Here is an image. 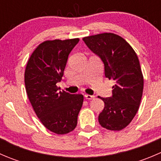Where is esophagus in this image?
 Segmentation results:
<instances>
[{"mask_svg":"<svg viewBox=\"0 0 161 161\" xmlns=\"http://www.w3.org/2000/svg\"><path fill=\"white\" fill-rule=\"evenodd\" d=\"M94 96H92V95H89V94H86L85 95V98L86 99V100H92V99L94 98Z\"/></svg>","mask_w":161,"mask_h":161,"instance_id":"obj_1","label":"esophagus"}]
</instances>
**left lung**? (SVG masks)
I'll list each match as a JSON object with an SVG mask.
<instances>
[{
	"instance_id": "8db88e82",
	"label": "left lung",
	"mask_w": 161,
	"mask_h": 161,
	"mask_svg": "<svg viewBox=\"0 0 161 161\" xmlns=\"http://www.w3.org/2000/svg\"><path fill=\"white\" fill-rule=\"evenodd\" d=\"M83 41L104 64L105 77L114 81L112 97H98L104 108L98 121L111 131L125 129L136 116L143 91V75L139 58L122 37L111 32L84 37Z\"/></svg>"
}]
</instances>
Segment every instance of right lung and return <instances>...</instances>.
Wrapping results in <instances>:
<instances>
[{"instance_id":"obj_1","label":"right lung","mask_w":161,"mask_h":161,"mask_svg":"<svg viewBox=\"0 0 161 161\" xmlns=\"http://www.w3.org/2000/svg\"><path fill=\"white\" fill-rule=\"evenodd\" d=\"M79 39L47 40L32 52L25 71L27 95L36 114L52 132L64 135L77 125L83 103L82 94L60 91L68 58Z\"/></svg>"}]
</instances>
